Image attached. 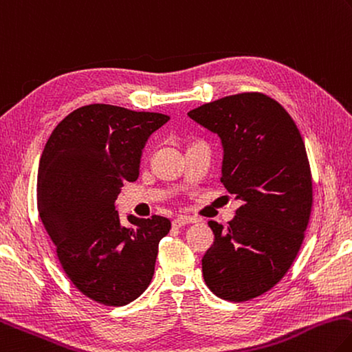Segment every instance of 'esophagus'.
<instances>
[{"instance_id": "esophagus-1", "label": "esophagus", "mask_w": 352, "mask_h": 352, "mask_svg": "<svg viewBox=\"0 0 352 352\" xmlns=\"http://www.w3.org/2000/svg\"><path fill=\"white\" fill-rule=\"evenodd\" d=\"M194 221H195V219H192V217L180 215V217H177V219L172 220V226L182 228V226H186V225H189V223H194Z\"/></svg>"}]
</instances>
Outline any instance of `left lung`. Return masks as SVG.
Here are the masks:
<instances>
[{
  "label": "left lung",
  "mask_w": 352,
  "mask_h": 352,
  "mask_svg": "<svg viewBox=\"0 0 352 352\" xmlns=\"http://www.w3.org/2000/svg\"><path fill=\"white\" fill-rule=\"evenodd\" d=\"M188 115L219 133L220 182L243 201L226 228L209 221L204 282L217 297L246 302L285 277L305 240L312 175L303 138L285 107L261 92L229 95Z\"/></svg>",
  "instance_id": "left-lung-1"
}]
</instances>
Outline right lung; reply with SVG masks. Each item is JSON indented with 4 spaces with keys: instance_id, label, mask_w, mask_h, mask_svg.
<instances>
[{
    "instance_id": "right-lung-1",
    "label": "right lung",
    "mask_w": 352,
    "mask_h": 352,
    "mask_svg": "<svg viewBox=\"0 0 352 352\" xmlns=\"http://www.w3.org/2000/svg\"><path fill=\"white\" fill-rule=\"evenodd\" d=\"M168 120L164 113L89 104L60 121L44 146L38 212L66 276L97 303H131L154 276L158 243L170 221L129 215L132 226H121L115 200L124 182L138 178L144 143Z\"/></svg>"
}]
</instances>
